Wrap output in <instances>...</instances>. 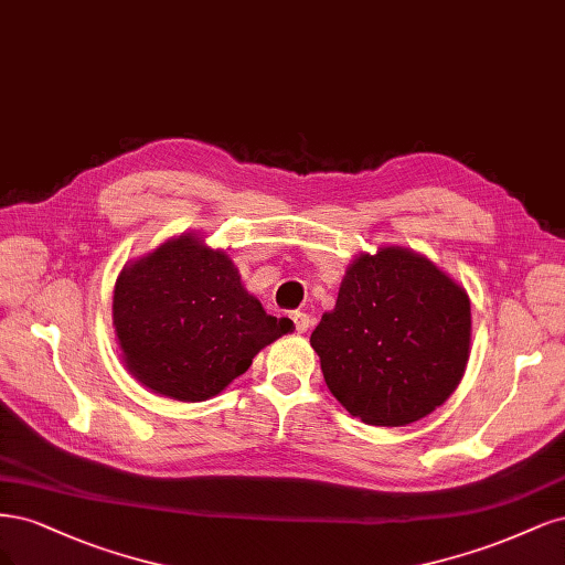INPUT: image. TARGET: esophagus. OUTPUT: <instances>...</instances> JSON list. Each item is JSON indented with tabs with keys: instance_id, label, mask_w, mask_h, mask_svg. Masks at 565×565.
I'll return each mask as SVG.
<instances>
[{
	"instance_id": "1",
	"label": "esophagus",
	"mask_w": 565,
	"mask_h": 565,
	"mask_svg": "<svg viewBox=\"0 0 565 565\" xmlns=\"http://www.w3.org/2000/svg\"><path fill=\"white\" fill-rule=\"evenodd\" d=\"M290 319H294L298 333H307L309 326H312V319H309V315H305V312H294L290 315Z\"/></svg>"
}]
</instances>
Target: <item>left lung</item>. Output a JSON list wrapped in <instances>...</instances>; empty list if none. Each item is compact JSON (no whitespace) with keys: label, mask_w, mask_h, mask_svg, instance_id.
Returning a JSON list of instances; mask_svg holds the SVG:
<instances>
[{"label":"left lung","mask_w":565,"mask_h":565,"mask_svg":"<svg viewBox=\"0 0 565 565\" xmlns=\"http://www.w3.org/2000/svg\"><path fill=\"white\" fill-rule=\"evenodd\" d=\"M471 335L465 288L406 248L363 253L344 275L315 352L338 402L375 427H404L460 385Z\"/></svg>","instance_id":"8db88e82"}]
</instances>
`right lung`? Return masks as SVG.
I'll use <instances>...</instances> for the list:
<instances>
[{
    "label": "right lung",
    "mask_w": 565,
    "mask_h": 565,
    "mask_svg": "<svg viewBox=\"0 0 565 565\" xmlns=\"http://www.w3.org/2000/svg\"><path fill=\"white\" fill-rule=\"evenodd\" d=\"M113 323L126 369L157 394L206 402L294 321L248 296L223 250L183 234L124 267Z\"/></svg>",
    "instance_id": "add662e5"
}]
</instances>
